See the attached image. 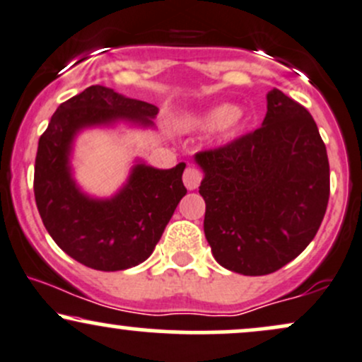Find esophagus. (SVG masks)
I'll use <instances>...</instances> for the list:
<instances>
[{"instance_id": "1", "label": "esophagus", "mask_w": 362, "mask_h": 362, "mask_svg": "<svg viewBox=\"0 0 362 362\" xmlns=\"http://www.w3.org/2000/svg\"><path fill=\"white\" fill-rule=\"evenodd\" d=\"M202 182V172L199 168L187 167L184 172V184L189 190H195Z\"/></svg>"}]
</instances>
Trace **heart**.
Masks as SVG:
<instances>
[{"label": "heart", "mask_w": 362, "mask_h": 362, "mask_svg": "<svg viewBox=\"0 0 362 362\" xmlns=\"http://www.w3.org/2000/svg\"><path fill=\"white\" fill-rule=\"evenodd\" d=\"M243 114L242 110L233 109L230 105L216 107L206 115L195 120V126L202 129H213V127H223V129H236L242 124Z\"/></svg>", "instance_id": "1"}]
</instances>
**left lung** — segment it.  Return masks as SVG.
I'll return each instance as SVG.
<instances>
[{
	"mask_svg": "<svg viewBox=\"0 0 362 362\" xmlns=\"http://www.w3.org/2000/svg\"><path fill=\"white\" fill-rule=\"evenodd\" d=\"M204 172V233L228 271L265 276L317 235L330 195L327 148L310 112L281 90L262 127L195 155Z\"/></svg>",
	"mask_w": 362,
	"mask_h": 362,
	"instance_id": "8db88e82",
	"label": "left lung"
}]
</instances>
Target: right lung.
Masks as SVG:
<instances>
[{
  "label": "right lung",
  "instance_id": "right-lung-1",
  "mask_svg": "<svg viewBox=\"0 0 362 362\" xmlns=\"http://www.w3.org/2000/svg\"><path fill=\"white\" fill-rule=\"evenodd\" d=\"M158 107L93 85L57 107L39 139L34 194L45 230L62 252L95 271H124L151 255L187 194L185 163L158 170L139 163L112 199H91L71 177L69 153L83 127L119 119L153 126Z\"/></svg>",
  "mask_w": 362,
  "mask_h": 362
}]
</instances>
